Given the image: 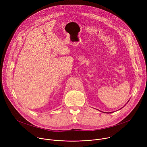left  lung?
<instances>
[{"instance_id":"obj_1","label":"left lung","mask_w":147,"mask_h":147,"mask_svg":"<svg viewBox=\"0 0 147 147\" xmlns=\"http://www.w3.org/2000/svg\"><path fill=\"white\" fill-rule=\"evenodd\" d=\"M129 101H128L127 102H129ZM125 105H124V106H125ZM111 113V112H110V113Z\"/></svg>"}]
</instances>
